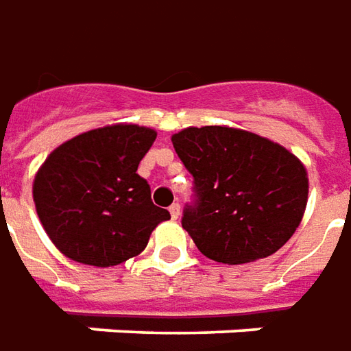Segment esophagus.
Masks as SVG:
<instances>
[{"mask_svg": "<svg viewBox=\"0 0 351 351\" xmlns=\"http://www.w3.org/2000/svg\"><path fill=\"white\" fill-rule=\"evenodd\" d=\"M169 213H171V217L176 221L178 215H180V206H178V204H173V206L169 207Z\"/></svg>", "mask_w": 351, "mask_h": 351, "instance_id": "esophagus-1", "label": "esophagus"}]
</instances>
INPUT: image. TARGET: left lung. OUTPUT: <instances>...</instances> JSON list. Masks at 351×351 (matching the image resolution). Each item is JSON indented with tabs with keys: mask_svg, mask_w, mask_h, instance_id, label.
<instances>
[{
	"mask_svg": "<svg viewBox=\"0 0 351 351\" xmlns=\"http://www.w3.org/2000/svg\"><path fill=\"white\" fill-rule=\"evenodd\" d=\"M194 176L182 228L209 259L228 265L269 257L292 238L307 206V171L286 147L240 128L202 126L173 134Z\"/></svg>",
	"mask_w": 351,
	"mask_h": 351,
	"instance_id": "1",
	"label": "left lung"
}]
</instances>
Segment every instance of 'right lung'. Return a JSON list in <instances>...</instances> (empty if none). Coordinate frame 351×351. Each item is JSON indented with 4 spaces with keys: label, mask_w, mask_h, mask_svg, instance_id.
Here are the masks:
<instances>
[{
    "label": "right lung",
    "mask_w": 351,
    "mask_h": 351,
    "mask_svg": "<svg viewBox=\"0 0 351 351\" xmlns=\"http://www.w3.org/2000/svg\"><path fill=\"white\" fill-rule=\"evenodd\" d=\"M154 128L111 125L56 147L32 184L40 223L73 261L119 265L144 252L149 234L171 219L154 206L138 165L156 140Z\"/></svg>",
    "instance_id": "add662e5"
}]
</instances>
